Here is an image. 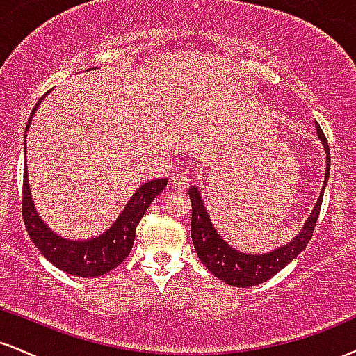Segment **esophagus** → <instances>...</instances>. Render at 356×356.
<instances>
[{
    "label": "esophagus",
    "mask_w": 356,
    "mask_h": 356,
    "mask_svg": "<svg viewBox=\"0 0 356 356\" xmlns=\"http://www.w3.org/2000/svg\"><path fill=\"white\" fill-rule=\"evenodd\" d=\"M170 182H172V187L177 191H186L187 187H189V177H187L186 174H174L172 179H170Z\"/></svg>",
    "instance_id": "34e87169"
}]
</instances>
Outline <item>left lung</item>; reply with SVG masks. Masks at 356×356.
I'll return each mask as SVG.
<instances>
[{
	"mask_svg": "<svg viewBox=\"0 0 356 356\" xmlns=\"http://www.w3.org/2000/svg\"><path fill=\"white\" fill-rule=\"evenodd\" d=\"M316 134L326 154L325 182H323L320 197H318L316 204H314L309 218L306 219L303 227H301L300 234H296L295 239H291L284 246L273 249V251L264 252V254H249V252L238 251L229 243H226L222 239V236L216 231L214 224H212L209 218V212H207L206 204H204L201 191L195 186H192L189 189L192 201V243H194L195 252H197L199 259L202 261L204 266L209 269L212 275L222 281V283L236 286V288H248V286L264 283L269 277L277 275L286 264L291 263L308 246L314 231V224L318 220V214H320L323 194H325V187L330 175L328 142H326L325 134H323L321 127L318 124Z\"/></svg>",
	"mask_w": 356,
	"mask_h": 356,
	"instance_id": "left-lung-1",
	"label": "left lung"
}]
</instances>
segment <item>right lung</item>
Masks as SVG:
<instances>
[{
    "label": "right lung",
    "instance_id": "obj_1",
    "mask_svg": "<svg viewBox=\"0 0 356 356\" xmlns=\"http://www.w3.org/2000/svg\"><path fill=\"white\" fill-rule=\"evenodd\" d=\"M42 100L43 97L31 110L26 132ZM24 145H26V136H24ZM24 150H26V147H24ZM165 186L167 179H155V181L142 184L136 191V194L130 197V201L127 202L125 209L120 212L115 222L104 234L87 241H72L61 238L55 231H51L36 212V206L31 199L30 181H28V167L24 164L22 201L24 226H26L28 234H30L35 246L53 266L72 276L97 277L115 269L129 256V252L132 251L134 239H136L137 224L144 218L150 202L165 189Z\"/></svg>",
    "mask_w": 356,
    "mask_h": 356
}]
</instances>
